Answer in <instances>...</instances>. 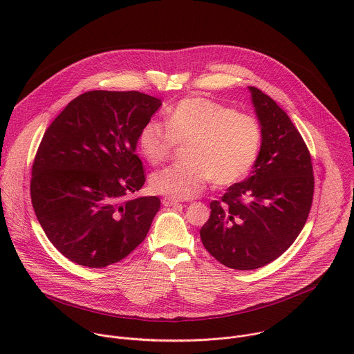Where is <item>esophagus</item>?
I'll return each mask as SVG.
<instances>
[{
	"mask_svg": "<svg viewBox=\"0 0 354 354\" xmlns=\"http://www.w3.org/2000/svg\"><path fill=\"white\" fill-rule=\"evenodd\" d=\"M162 205L167 206V207H171V206L179 205V200L172 198V197H164V198H162Z\"/></svg>",
	"mask_w": 354,
	"mask_h": 354,
	"instance_id": "esophagus-1",
	"label": "esophagus"
}]
</instances>
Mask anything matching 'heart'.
<instances>
[{
	"mask_svg": "<svg viewBox=\"0 0 354 354\" xmlns=\"http://www.w3.org/2000/svg\"><path fill=\"white\" fill-rule=\"evenodd\" d=\"M165 126L147 122L137 137L142 157L153 165L168 160L178 142H186V160L151 176V187L175 198H190L213 179L232 185L255 165L262 130L258 120L207 97H186L165 116Z\"/></svg>",
	"mask_w": 354,
	"mask_h": 354,
	"instance_id": "heart-1",
	"label": "heart"
}]
</instances>
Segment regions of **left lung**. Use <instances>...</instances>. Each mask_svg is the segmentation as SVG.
Segmentation results:
<instances>
[{
    "mask_svg": "<svg viewBox=\"0 0 354 354\" xmlns=\"http://www.w3.org/2000/svg\"><path fill=\"white\" fill-rule=\"evenodd\" d=\"M262 127V145L252 175L210 203L200 230L209 254L236 270L269 265L291 246L308 218L314 171L306 141L287 113L249 86Z\"/></svg>",
    "mask_w": 354,
    "mask_h": 354,
    "instance_id": "1",
    "label": "left lung"
}]
</instances>
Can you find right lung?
<instances>
[{"label": "right lung", "mask_w": 354, "mask_h": 354, "mask_svg": "<svg viewBox=\"0 0 354 354\" xmlns=\"http://www.w3.org/2000/svg\"><path fill=\"white\" fill-rule=\"evenodd\" d=\"M161 99L137 91H89L64 108L39 144L30 197L36 217L71 262L106 268L147 236L161 201L131 197L145 174L134 153Z\"/></svg>", "instance_id": "obj_1"}]
</instances>
